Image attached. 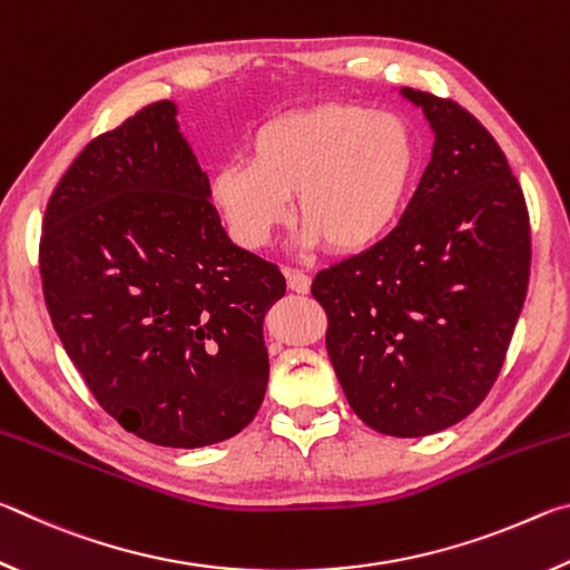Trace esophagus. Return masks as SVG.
<instances>
[{
	"label": "esophagus",
	"instance_id": "esophagus-1",
	"mask_svg": "<svg viewBox=\"0 0 570 570\" xmlns=\"http://www.w3.org/2000/svg\"><path fill=\"white\" fill-rule=\"evenodd\" d=\"M286 284L294 294H308V288H312V278H308L304 272H286Z\"/></svg>",
	"mask_w": 570,
	"mask_h": 570
}]
</instances>
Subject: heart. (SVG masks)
<instances>
[{"label": "heart", "instance_id": "b5f03b06", "mask_svg": "<svg viewBox=\"0 0 570 570\" xmlns=\"http://www.w3.org/2000/svg\"><path fill=\"white\" fill-rule=\"evenodd\" d=\"M420 140L397 112L324 102L282 112L250 132L246 160L210 178V198L244 248H264L292 218L298 244L340 254L372 248L397 226L417 178Z\"/></svg>", "mask_w": 570, "mask_h": 570}]
</instances>
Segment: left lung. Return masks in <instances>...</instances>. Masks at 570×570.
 I'll list each match as a JSON object with an SVG mask.
<instances>
[{
    "label": "left lung",
    "instance_id": "8db88e82",
    "mask_svg": "<svg viewBox=\"0 0 570 570\" xmlns=\"http://www.w3.org/2000/svg\"><path fill=\"white\" fill-rule=\"evenodd\" d=\"M435 132L400 226L316 274L326 352L346 402L392 438L435 435L485 400L525 302L523 190L482 125L458 102L400 88Z\"/></svg>",
    "mask_w": 570,
    "mask_h": 570
}]
</instances>
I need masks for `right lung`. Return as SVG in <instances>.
<instances>
[{
    "label": "right lung",
    "instance_id": "right-lung-1",
    "mask_svg": "<svg viewBox=\"0 0 570 570\" xmlns=\"http://www.w3.org/2000/svg\"><path fill=\"white\" fill-rule=\"evenodd\" d=\"M206 170L153 102L85 146L45 214L40 272L55 332L95 400L163 448H206L256 417L268 384L274 264L238 248Z\"/></svg>",
    "mask_w": 570,
    "mask_h": 570
}]
</instances>
